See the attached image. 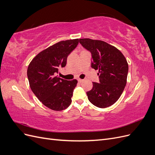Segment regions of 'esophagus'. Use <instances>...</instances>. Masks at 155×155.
I'll list each match as a JSON object with an SVG mask.
<instances>
[{
  "instance_id": "34e87169",
  "label": "esophagus",
  "mask_w": 155,
  "mask_h": 155,
  "mask_svg": "<svg viewBox=\"0 0 155 155\" xmlns=\"http://www.w3.org/2000/svg\"><path fill=\"white\" fill-rule=\"evenodd\" d=\"M78 82H79V83H81V82L83 81V79H78Z\"/></svg>"
}]
</instances>
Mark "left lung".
Instances as JSON below:
<instances>
[{
	"label": "left lung",
	"mask_w": 155,
	"mask_h": 155,
	"mask_svg": "<svg viewBox=\"0 0 155 155\" xmlns=\"http://www.w3.org/2000/svg\"><path fill=\"white\" fill-rule=\"evenodd\" d=\"M79 43L91 53V67L99 71V83L93 82L92 90L87 92L89 101L99 108L113 105L127 83L129 67L125 58L119 50L104 41L80 39Z\"/></svg>",
	"instance_id": "obj_1"
}]
</instances>
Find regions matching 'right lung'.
I'll use <instances>...</instances> for the list:
<instances>
[{"label":"right lung","instance_id":"1","mask_svg":"<svg viewBox=\"0 0 155 155\" xmlns=\"http://www.w3.org/2000/svg\"><path fill=\"white\" fill-rule=\"evenodd\" d=\"M79 39L60 41L41 51L32 59L27 76L32 92L44 105L54 110H64L70 105L78 81L58 76L64 67L68 55L76 48Z\"/></svg>","mask_w":155,"mask_h":155}]
</instances>
